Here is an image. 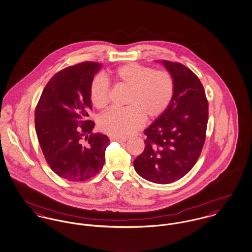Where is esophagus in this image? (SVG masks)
<instances>
[{"mask_svg": "<svg viewBox=\"0 0 252 252\" xmlns=\"http://www.w3.org/2000/svg\"><path fill=\"white\" fill-rule=\"evenodd\" d=\"M110 140L111 141H118V142H125L126 141V138H123V137H117V136H112L110 137Z\"/></svg>", "mask_w": 252, "mask_h": 252, "instance_id": "1", "label": "esophagus"}]
</instances>
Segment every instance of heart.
I'll use <instances>...</instances> for the list:
<instances>
[{
  "label": "heart",
  "instance_id": "obj_1",
  "mask_svg": "<svg viewBox=\"0 0 252 252\" xmlns=\"http://www.w3.org/2000/svg\"><path fill=\"white\" fill-rule=\"evenodd\" d=\"M115 80L128 89L127 108L112 109L99 117L100 131L110 135L126 137L140 129L147 120L160 117L172 102L174 82L166 71H156L137 63H127L116 69ZM90 99L94 106L103 109L109 103L110 87L107 80L98 76L91 82Z\"/></svg>",
  "mask_w": 252,
  "mask_h": 252
}]
</instances>
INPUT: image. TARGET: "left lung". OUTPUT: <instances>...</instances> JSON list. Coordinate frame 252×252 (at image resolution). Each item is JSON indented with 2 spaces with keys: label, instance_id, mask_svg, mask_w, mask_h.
Returning a JSON list of instances; mask_svg holds the SVG:
<instances>
[{
  "label": "left lung",
  "instance_id": "left-lung-1",
  "mask_svg": "<svg viewBox=\"0 0 252 252\" xmlns=\"http://www.w3.org/2000/svg\"><path fill=\"white\" fill-rule=\"evenodd\" d=\"M174 82L167 110L144 132L143 153L133 160L135 172L150 182L169 184L195 165L206 139L209 105L197 76L181 63L159 62Z\"/></svg>",
  "mask_w": 252,
  "mask_h": 252
}]
</instances>
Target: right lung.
<instances>
[{
	"mask_svg": "<svg viewBox=\"0 0 252 252\" xmlns=\"http://www.w3.org/2000/svg\"><path fill=\"white\" fill-rule=\"evenodd\" d=\"M102 64L82 63L67 67L48 81L35 111V129L42 154L56 174L72 182L85 181L105 162L108 136L91 133L89 89ZM87 133H90L88 137ZM86 135L88 144L81 143Z\"/></svg>",
	"mask_w": 252,
	"mask_h": 252,
	"instance_id": "1",
	"label": "right lung"
}]
</instances>
